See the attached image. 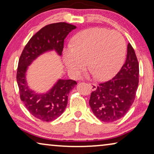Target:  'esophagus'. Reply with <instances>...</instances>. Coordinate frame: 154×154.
<instances>
[{"mask_svg":"<svg viewBox=\"0 0 154 154\" xmlns=\"http://www.w3.org/2000/svg\"><path fill=\"white\" fill-rule=\"evenodd\" d=\"M89 86H90V89H91L92 90H95L97 89V86L95 83H89Z\"/></svg>","mask_w":154,"mask_h":154,"instance_id":"obj_1","label":"esophagus"}]
</instances>
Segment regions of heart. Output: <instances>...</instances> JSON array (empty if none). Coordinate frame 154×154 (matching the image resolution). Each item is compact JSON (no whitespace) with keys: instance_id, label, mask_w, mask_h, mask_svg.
I'll list each match as a JSON object with an SVG mask.
<instances>
[{"instance_id":"b5f03b06","label":"heart","mask_w":154,"mask_h":154,"mask_svg":"<svg viewBox=\"0 0 154 154\" xmlns=\"http://www.w3.org/2000/svg\"><path fill=\"white\" fill-rule=\"evenodd\" d=\"M126 52L123 37L104 28H90L73 37L71 47L63 50V60L69 73L79 77L87 66L101 81L111 79L123 64Z\"/></svg>"}]
</instances>
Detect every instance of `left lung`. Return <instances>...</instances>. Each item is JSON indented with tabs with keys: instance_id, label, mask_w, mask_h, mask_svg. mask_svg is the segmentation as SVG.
<instances>
[{
	"instance_id": "left-lung-1",
	"label": "left lung",
	"mask_w": 154,
	"mask_h": 154,
	"mask_svg": "<svg viewBox=\"0 0 154 154\" xmlns=\"http://www.w3.org/2000/svg\"><path fill=\"white\" fill-rule=\"evenodd\" d=\"M138 83V61L128 43L127 58L121 70L110 81L99 84L91 93L89 104L94 115L106 123L121 119L134 102Z\"/></svg>"
}]
</instances>
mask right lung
<instances>
[{"label":"right lung","instance_id":"obj_1","mask_svg":"<svg viewBox=\"0 0 154 154\" xmlns=\"http://www.w3.org/2000/svg\"><path fill=\"white\" fill-rule=\"evenodd\" d=\"M75 28L66 22L43 27L29 40L19 60L17 81L20 99L31 114L41 121H52L62 114L67 106L69 92L77 83L71 79H59L48 92L36 93L29 87L26 71L33 61L45 52L54 50L58 55H62L65 38Z\"/></svg>","mask_w":154,"mask_h":154}]
</instances>
